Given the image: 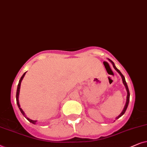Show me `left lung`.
Segmentation results:
<instances>
[{"instance_id": "8db88e82", "label": "left lung", "mask_w": 147, "mask_h": 147, "mask_svg": "<svg viewBox=\"0 0 147 147\" xmlns=\"http://www.w3.org/2000/svg\"><path fill=\"white\" fill-rule=\"evenodd\" d=\"M108 60H109V62H111V64H112L113 67L114 68V69L116 70V71L118 72L119 74H120V75L121 76V77H122L123 84H124V85L125 86V87H126V91H127V97H126V104H125L124 109H123V110H122V112H121L120 114L119 115V116H118V117H116V119L117 120V119H118L119 118H120L121 116H123V115L124 114L125 111H126V109H127V107H128V103H129V101H130V92H129V89H128V85H127V83H126V80H125V77H124V75H123L122 74V72H121L120 71V70H119L118 69V68H116V66H115V64H114V63H113V61H111V60L110 59H109V58H108Z\"/></svg>"}]
</instances>
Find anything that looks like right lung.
<instances>
[{"instance_id":"obj_1","label":"right lung","mask_w":147,"mask_h":147,"mask_svg":"<svg viewBox=\"0 0 147 147\" xmlns=\"http://www.w3.org/2000/svg\"><path fill=\"white\" fill-rule=\"evenodd\" d=\"M27 72H25L24 74H23V75H22V77H21V79H20V80H19V84H18V86H17V93H16V99H17V105H18V107H19V109H20V111H21V113H22V114L23 115V116H25V118L27 119V120L29 121V122H30L31 123H32V124H36V122H37V120H31V119H29V118H27V116L26 115H25V112L24 111H23V109L21 108V106H20V104H19V91H20V87H21V81H22V80H23V78H24V77H25V73H26Z\"/></svg>"}]
</instances>
